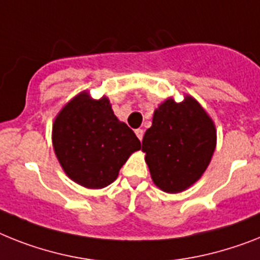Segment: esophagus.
Wrapping results in <instances>:
<instances>
[{
    "mask_svg": "<svg viewBox=\"0 0 260 260\" xmlns=\"http://www.w3.org/2000/svg\"><path fill=\"white\" fill-rule=\"evenodd\" d=\"M135 134H137V137H138V138H139V141H142L143 134H145V132H143L142 128H137V130H135Z\"/></svg>",
    "mask_w": 260,
    "mask_h": 260,
    "instance_id": "esophagus-1",
    "label": "esophagus"
}]
</instances>
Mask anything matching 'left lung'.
Wrapping results in <instances>:
<instances>
[{"label": "left lung", "mask_w": 260, "mask_h": 260, "mask_svg": "<svg viewBox=\"0 0 260 260\" xmlns=\"http://www.w3.org/2000/svg\"><path fill=\"white\" fill-rule=\"evenodd\" d=\"M216 145L209 114L190 95L183 102L166 100L155 109L153 125L142 141L154 183L166 192H181L202 177Z\"/></svg>", "instance_id": "1"}]
</instances>
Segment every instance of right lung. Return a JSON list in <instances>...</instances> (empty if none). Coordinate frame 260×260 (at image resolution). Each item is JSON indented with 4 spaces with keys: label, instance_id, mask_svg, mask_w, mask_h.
Returning a JSON list of instances; mask_svg holds the SVG:
<instances>
[{
    "label": "right lung",
    "instance_id": "add662e5",
    "mask_svg": "<svg viewBox=\"0 0 260 260\" xmlns=\"http://www.w3.org/2000/svg\"><path fill=\"white\" fill-rule=\"evenodd\" d=\"M53 147L70 179L87 188L114 182L130 154L141 149L132 128L118 121L106 96H74L53 123Z\"/></svg>",
    "mask_w": 260,
    "mask_h": 260
}]
</instances>
